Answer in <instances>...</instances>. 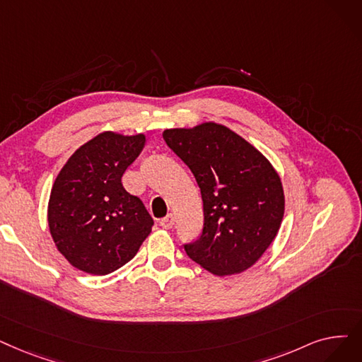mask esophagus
Masks as SVG:
<instances>
[{
    "label": "esophagus",
    "instance_id": "esophagus-1",
    "mask_svg": "<svg viewBox=\"0 0 362 362\" xmlns=\"http://www.w3.org/2000/svg\"><path fill=\"white\" fill-rule=\"evenodd\" d=\"M160 225H161L164 229H171L173 225H175V216H173L171 213L167 214L165 217H163V218L160 220Z\"/></svg>",
    "mask_w": 362,
    "mask_h": 362
}]
</instances>
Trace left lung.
I'll use <instances>...</instances> for the list:
<instances>
[{
	"label": "left lung",
	"instance_id": "1",
	"mask_svg": "<svg viewBox=\"0 0 362 362\" xmlns=\"http://www.w3.org/2000/svg\"><path fill=\"white\" fill-rule=\"evenodd\" d=\"M167 146L191 168L201 189L204 226L186 255L225 276L253 266L275 240L284 191L272 164L222 124L164 130Z\"/></svg>",
	"mask_w": 362,
	"mask_h": 362
}]
</instances>
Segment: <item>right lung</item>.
I'll return each mask as SVG.
<instances>
[{
  "label": "right lung",
  "mask_w": 362,
  "mask_h": 362,
  "mask_svg": "<svg viewBox=\"0 0 362 362\" xmlns=\"http://www.w3.org/2000/svg\"><path fill=\"white\" fill-rule=\"evenodd\" d=\"M145 134L105 132L78 148L57 175L49 199L53 241L76 269L107 275L139 251L153 220L121 177L142 152Z\"/></svg>",
  "instance_id": "right-lung-1"
}]
</instances>
